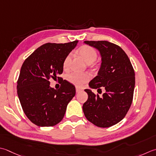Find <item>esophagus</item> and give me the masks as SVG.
<instances>
[{"instance_id":"obj_1","label":"esophagus","mask_w":156,"mask_h":156,"mask_svg":"<svg viewBox=\"0 0 156 156\" xmlns=\"http://www.w3.org/2000/svg\"><path fill=\"white\" fill-rule=\"evenodd\" d=\"M76 93H80V91H82V88L76 87Z\"/></svg>"}]
</instances>
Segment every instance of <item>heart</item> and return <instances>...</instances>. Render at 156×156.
I'll return each mask as SVG.
<instances>
[{"mask_svg": "<svg viewBox=\"0 0 156 156\" xmlns=\"http://www.w3.org/2000/svg\"><path fill=\"white\" fill-rule=\"evenodd\" d=\"M78 53L84 58L88 64L93 63L97 58V53L94 48L88 45L82 46L78 50ZM72 59V54L69 53L66 57L63 62L64 69H68ZM66 79L70 83L77 87H82L84 84L90 80V75L88 73L72 72L66 76Z\"/></svg>", "mask_w": 156, "mask_h": 156, "instance_id": "b5f03b06", "label": "heart"}]
</instances>
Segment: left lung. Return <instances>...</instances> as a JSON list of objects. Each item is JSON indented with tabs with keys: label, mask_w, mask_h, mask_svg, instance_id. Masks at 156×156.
I'll return each instance as SVG.
<instances>
[{
	"label": "left lung",
	"mask_w": 156,
	"mask_h": 156,
	"mask_svg": "<svg viewBox=\"0 0 156 156\" xmlns=\"http://www.w3.org/2000/svg\"><path fill=\"white\" fill-rule=\"evenodd\" d=\"M84 43L97 48L101 56L98 74L89 82V87L98 90L104 87L105 93L100 97L90 89H85L88 97L82 106L83 112L95 126L108 128L120 122L129 110L135 85V71L119 46L105 41Z\"/></svg>",
	"instance_id": "left-lung-1"
}]
</instances>
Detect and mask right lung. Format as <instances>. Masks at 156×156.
Segmentation results:
<instances>
[{"mask_svg":"<svg viewBox=\"0 0 156 156\" xmlns=\"http://www.w3.org/2000/svg\"><path fill=\"white\" fill-rule=\"evenodd\" d=\"M78 41L64 44L46 43L24 61L17 80L21 105L27 118L38 126H53L64 117L67 105L75 96V87L66 80L59 89L50 87L49 80L59 77L66 57Z\"/></svg>","mask_w":156,"mask_h":156,"instance_id":"obj_1","label":"right lung"}]
</instances>
